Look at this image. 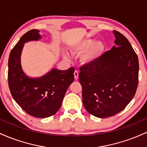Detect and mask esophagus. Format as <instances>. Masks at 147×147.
I'll return each mask as SVG.
<instances>
[{
	"label": "esophagus",
	"mask_w": 147,
	"mask_h": 147,
	"mask_svg": "<svg viewBox=\"0 0 147 147\" xmlns=\"http://www.w3.org/2000/svg\"><path fill=\"white\" fill-rule=\"evenodd\" d=\"M74 77H75V79H78V77H79V72H78V71L75 70V71L74 72Z\"/></svg>",
	"instance_id": "esophagus-1"
}]
</instances>
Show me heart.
<instances>
[{"mask_svg":"<svg viewBox=\"0 0 147 147\" xmlns=\"http://www.w3.org/2000/svg\"><path fill=\"white\" fill-rule=\"evenodd\" d=\"M103 49H104V46L100 42H97L94 44V41H92V40H87L79 45L77 50L79 52H83L89 50L82 55L81 58L82 63L88 64L92 63L98 58Z\"/></svg>","mask_w":147,"mask_h":147,"instance_id":"b5f03b06","label":"heart"}]
</instances>
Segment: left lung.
Instances as JSON below:
<instances>
[{
    "instance_id": "left-lung-1",
    "label": "left lung",
    "mask_w": 147,
    "mask_h": 147,
    "mask_svg": "<svg viewBox=\"0 0 147 147\" xmlns=\"http://www.w3.org/2000/svg\"><path fill=\"white\" fill-rule=\"evenodd\" d=\"M114 34L115 46L79 68L84 106L99 118L111 117L125 109L138 86L137 54L124 35L116 30Z\"/></svg>"
}]
</instances>
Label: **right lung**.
<instances>
[{"label": "right lung", "instance_id": "right-lung-1", "mask_svg": "<svg viewBox=\"0 0 147 147\" xmlns=\"http://www.w3.org/2000/svg\"><path fill=\"white\" fill-rule=\"evenodd\" d=\"M41 38L39 31L26 32L11 50L8 60V85L11 96L23 110L35 117L53 115L61 106L65 92L74 81L75 68L53 69L41 78H29L23 72L20 61L24 43Z\"/></svg>", "mask_w": 147, "mask_h": 147}]
</instances>
